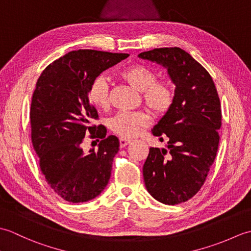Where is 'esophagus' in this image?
<instances>
[{"label": "esophagus", "instance_id": "esophagus-1", "mask_svg": "<svg viewBox=\"0 0 251 251\" xmlns=\"http://www.w3.org/2000/svg\"><path fill=\"white\" fill-rule=\"evenodd\" d=\"M130 142H131L130 139H126V138H120V146H121V148L126 147Z\"/></svg>", "mask_w": 251, "mask_h": 251}]
</instances>
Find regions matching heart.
Returning a JSON list of instances; mask_svg holds the SVG:
<instances>
[{
  "mask_svg": "<svg viewBox=\"0 0 251 251\" xmlns=\"http://www.w3.org/2000/svg\"><path fill=\"white\" fill-rule=\"evenodd\" d=\"M120 76L142 94L146 105L156 116H162L170 109L175 93L168 82L155 81L156 74L150 68L136 63L123 69ZM88 97L97 108H105L109 103V86L103 77L95 78L88 90ZM150 123V116L145 111L119 112L109 120L112 131L122 138H132L139 134Z\"/></svg>",
  "mask_w": 251,
  "mask_h": 251,
  "instance_id": "b5f03b06",
  "label": "heart"
}]
</instances>
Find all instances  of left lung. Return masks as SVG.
Returning a JSON list of instances; mask_svg holds the SVG:
<instances>
[{
    "mask_svg": "<svg viewBox=\"0 0 251 251\" xmlns=\"http://www.w3.org/2000/svg\"><path fill=\"white\" fill-rule=\"evenodd\" d=\"M138 57L166 68L176 86L172 106L152 129L159 141L167 140V149L150 148L142 172L154 199L177 205L201 190L215 161L220 99L210 74L179 47L155 49Z\"/></svg>",
    "mask_w": 251,
    "mask_h": 251,
    "instance_id": "left-lung-1",
    "label": "left lung"
}]
</instances>
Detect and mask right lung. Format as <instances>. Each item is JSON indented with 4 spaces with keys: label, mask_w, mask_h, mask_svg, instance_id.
Returning a JSON list of instances; mask_svg holds the SVG:
<instances>
[{
    "label": "right lung",
    "mask_w": 251,
    "mask_h": 251,
    "mask_svg": "<svg viewBox=\"0 0 251 251\" xmlns=\"http://www.w3.org/2000/svg\"><path fill=\"white\" fill-rule=\"evenodd\" d=\"M128 54L78 50L51 62L42 72L32 96L31 140L46 182L63 200H94L108 184L112 162L120 150L115 136L105 137L88 90L94 79ZM103 140L99 151L84 153V135Z\"/></svg>",
    "instance_id": "1"
}]
</instances>
